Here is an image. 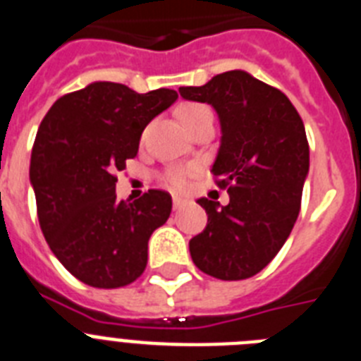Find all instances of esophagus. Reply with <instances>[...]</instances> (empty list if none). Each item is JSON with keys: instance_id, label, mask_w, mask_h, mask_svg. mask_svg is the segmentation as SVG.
Here are the masks:
<instances>
[{"instance_id": "esophagus-1", "label": "esophagus", "mask_w": 361, "mask_h": 361, "mask_svg": "<svg viewBox=\"0 0 361 361\" xmlns=\"http://www.w3.org/2000/svg\"><path fill=\"white\" fill-rule=\"evenodd\" d=\"M184 204H186V199L175 195V197H173V208H175V210H180V208H183Z\"/></svg>"}]
</instances>
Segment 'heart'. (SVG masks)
<instances>
[{"instance_id": "1", "label": "heart", "mask_w": 361, "mask_h": 361, "mask_svg": "<svg viewBox=\"0 0 361 361\" xmlns=\"http://www.w3.org/2000/svg\"><path fill=\"white\" fill-rule=\"evenodd\" d=\"M204 112H208L207 106L193 105V103L192 105H184L178 109V116H180V121L184 123V127H188V125L192 123L197 116L204 114ZM192 173H193V169H188V168L169 169L168 173H166V183L173 188H184L186 186L188 177H190Z\"/></svg>"}]
</instances>
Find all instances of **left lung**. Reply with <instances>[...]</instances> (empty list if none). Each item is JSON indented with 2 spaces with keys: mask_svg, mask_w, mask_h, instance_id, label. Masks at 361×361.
I'll list each match as a JSON object with an SVG mask.
<instances>
[{
  "mask_svg": "<svg viewBox=\"0 0 361 361\" xmlns=\"http://www.w3.org/2000/svg\"><path fill=\"white\" fill-rule=\"evenodd\" d=\"M178 92L212 105L219 116L221 144L212 173L231 197L225 207L197 199L208 223L190 240V255L207 275L243 281L275 258L297 221L310 169L305 123L281 90L243 70Z\"/></svg>",
  "mask_w": 361,
  "mask_h": 361,
  "instance_id": "8db88e82",
  "label": "left lung"
}]
</instances>
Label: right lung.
Returning a JSON list of instances; mask_svg holds the SVG:
<instances>
[{
  "label": "right lung",
  "instance_id": "add662e5",
  "mask_svg": "<svg viewBox=\"0 0 361 361\" xmlns=\"http://www.w3.org/2000/svg\"><path fill=\"white\" fill-rule=\"evenodd\" d=\"M159 88L138 94L109 80L56 99L38 127L29 178L40 228L71 275L94 288H121L147 266V241L171 214V195L149 190L116 199V171L138 153L147 123L177 101Z\"/></svg>",
  "mask_w": 361,
  "mask_h": 361
}]
</instances>
